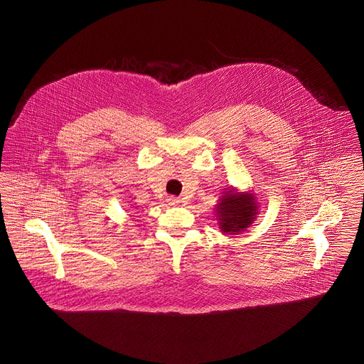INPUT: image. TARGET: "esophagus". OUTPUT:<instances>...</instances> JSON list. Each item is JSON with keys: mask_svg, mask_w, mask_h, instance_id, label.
<instances>
[{"mask_svg": "<svg viewBox=\"0 0 364 364\" xmlns=\"http://www.w3.org/2000/svg\"><path fill=\"white\" fill-rule=\"evenodd\" d=\"M166 202H168V205H171V206H176V205L180 203V199H178V198H174V196H169V198L166 199Z\"/></svg>", "mask_w": 364, "mask_h": 364, "instance_id": "esophagus-1", "label": "esophagus"}]
</instances>
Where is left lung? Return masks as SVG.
Returning a JSON list of instances; mask_svg holds the SVG:
<instances>
[{"instance_id": "left-lung-1", "label": "left lung", "mask_w": 364, "mask_h": 364, "mask_svg": "<svg viewBox=\"0 0 364 364\" xmlns=\"http://www.w3.org/2000/svg\"><path fill=\"white\" fill-rule=\"evenodd\" d=\"M258 208L254 193L226 191L215 208L220 229L230 235L240 233L255 221Z\"/></svg>"}]
</instances>
